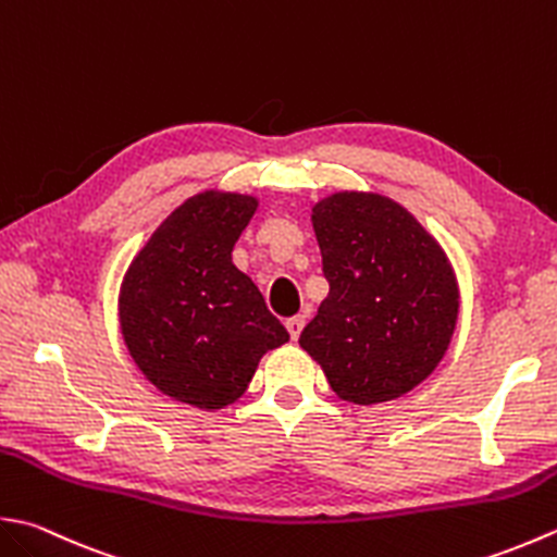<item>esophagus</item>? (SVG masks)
I'll return each mask as SVG.
<instances>
[{
  "label": "esophagus",
  "mask_w": 557,
  "mask_h": 557,
  "mask_svg": "<svg viewBox=\"0 0 557 557\" xmlns=\"http://www.w3.org/2000/svg\"><path fill=\"white\" fill-rule=\"evenodd\" d=\"M304 323H307V319H304V315H292V319H287V331H289V335H292V341H297L299 337V333L304 331Z\"/></svg>",
  "instance_id": "34e87169"
}]
</instances>
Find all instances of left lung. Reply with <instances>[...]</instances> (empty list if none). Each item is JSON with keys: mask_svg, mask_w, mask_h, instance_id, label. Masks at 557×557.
<instances>
[{"mask_svg": "<svg viewBox=\"0 0 557 557\" xmlns=\"http://www.w3.org/2000/svg\"><path fill=\"white\" fill-rule=\"evenodd\" d=\"M311 222L331 289L299 345L343 400L400 398L449 350L459 319L449 258L406 207L379 193H333L313 205Z\"/></svg>", "mask_w": 557, "mask_h": 557, "instance_id": "8db88e82", "label": "left lung"}]
</instances>
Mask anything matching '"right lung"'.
Masks as SVG:
<instances>
[{"instance_id": "obj_1", "label": "right lung", "mask_w": 557, "mask_h": 557, "mask_svg": "<svg viewBox=\"0 0 557 557\" xmlns=\"http://www.w3.org/2000/svg\"><path fill=\"white\" fill-rule=\"evenodd\" d=\"M256 210L253 195H193L159 224L120 285V331L139 372L200 410L242 398L260 357L289 341L232 263Z\"/></svg>"}]
</instances>
